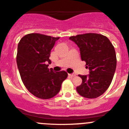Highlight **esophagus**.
Masks as SVG:
<instances>
[{
  "mask_svg": "<svg viewBox=\"0 0 129 129\" xmlns=\"http://www.w3.org/2000/svg\"><path fill=\"white\" fill-rule=\"evenodd\" d=\"M69 76H71V77H74L76 76V74H69Z\"/></svg>",
  "mask_w": 129,
  "mask_h": 129,
  "instance_id": "esophagus-1",
  "label": "esophagus"
}]
</instances>
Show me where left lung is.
Returning a JSON list of instances; mask_svg holds the SVG:
<instances>
[{
  "mask_svg": "<svg viewBox=\"0 0 129 129\" xmlns=\"http://www.w3.org/2000/svg\"><path fill=\"white\" fill-rule=\"evenodd\" d=\"M80 49L81 60L86 62L88 76L79 75L82 81L76 87L81 96L96 98L110 85L115 72L117 57L112 43L107 37L98 33H85L69 38Z\"/></svg>",
  "mask_w": 129,
  "mask_h": 129,
  "instance_id": "left-lung-1",
  "label": "left lung"
}]
</instances>
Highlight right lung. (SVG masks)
Wrapping results in <instances>:
<instances>
[{
    "label": "right lung",
    "instance_id": "add662e5",
    "mask_svg": "<svg viewBox=\"0 0 129 129\" xmlns=\"http://www.w3.org/2000/svg\"><path fill=\"white\" fill-rule=\"evenodd\" d=\"M59 38L30 33L24 36L18 43L16 62L21 80L26 89L38 98H53L68 76L64 71L53 72L47 64L51 63V50Z\"/></svg>",
    "mask_w": 129,
    "mask_h": 129
}]
</instances>
